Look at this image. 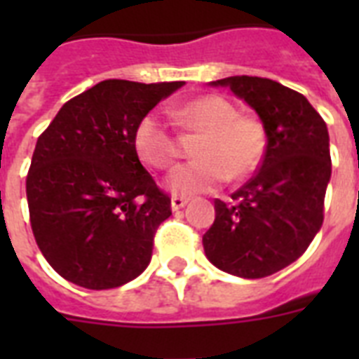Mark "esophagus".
I'll return each mask as SVG.
<instances>
[{
  "mask_svg": "<svg viewBox=\"0 0 359 359\" xmlns=\"http://www.w3.org/2000/svg\"><path fill=\"white\" fill-rule=\"evenodd\" d=\"M186 203H188V199H186V197H180V196L171 197V208H173V210H180V208L184 207Z\"/></svg>",
  "mask_w": 359,
  "mask_h": 359,
  "instance_id": "esophagus-1",
  "label": "esophagus"
}]
</instances>
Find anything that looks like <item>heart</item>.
<instances>
[{
  "label": "heart",
  "mask_w": 359,
  "mask_h": 359,
  "mask_svg": "<svg viewBox=\"0 0 359 359\" xmlns=\"http://www.w3.org/2000/svg\"><path fill=\"white\" fill-rule=\"evenodd\" d=\"M182 126L201 132L196 143V162L184 163L168 177L169 190L194 196L214 190L227 179L240 180L253 173L266 152V130L259 117L238 114L236 106L219 95H205L173 111ZM135 152L145 163L165 169L179 154L169 124L158 114H147L134 132Z\"/></svg>",
  "instance_id": "obj_1"
}]
</instances>
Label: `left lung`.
<instances>
[{
    "instance_id": "8db88e82",
    "label": "left lung",
    "mask_w": 359,
    "mask_h": 359,
    "mask_svg": "<svg viewBox=\"0 0 359 359\" xmlns=\"http://www.w3.org/2000/svg\"><path fill=\"white\" fill-rule=\"evenodd\" d=\"M210 86L229 87L255 109L266 130V152L233 201H214L205 255L238 278H266L294 262L323 227L332 177L328 128L304 95L278 81L231 76Z\"/></svg>"
}]
</instances>
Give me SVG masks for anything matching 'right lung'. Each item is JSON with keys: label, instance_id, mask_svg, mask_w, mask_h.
<instances>
[{"label": "right lung", "instance_id": "right-lung-1", "mask_svg": "<svg viewBox=\"0 0 359 359\" xmlns=\"http://www.w3.org/2000/svg\"><path fill=\"white\" fill-rule=\"evenodd\" d=\"M182 86L104 80L70 98L39 135L25 180L31 229L70 283L115 289L149 266L171 199L141 165L134 132Z\"/></svg>", "mask_w": 359, "mask_h": 359}]
</instances>
